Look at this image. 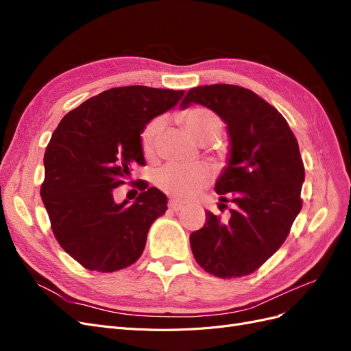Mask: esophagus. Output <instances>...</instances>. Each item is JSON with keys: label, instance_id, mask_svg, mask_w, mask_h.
<instances>
[{"label": "esophagus", "instance_id": "esophagus-1", "mask_svg": "<svg viewBox=\"0 0 351 351\" xmlns=\"http://www.w3.org/2000/svg\"><path fill=\"white\" fill-rule=\"evenodd\" d=\"M168 208L169 209H171V210H180V209H182L183 208V204H182V202H178V200H174V199H169L168 200Z\"/></svg>", "mask_w": 351, "mask_h": 351}]
</instances>
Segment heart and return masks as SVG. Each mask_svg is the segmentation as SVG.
I'll list each match as a JSON object with an SVG mask.
<instances>
[{
    "label": "heart",
    "instance_id": "heart-1",
    "mask_svg": "<svg viewBox=\"0 0 351 351\" xmlns=\"http://www.w3.org/2000/svg\"><path fill=\"white\" fill-rule=\"evenodd\" d=\"M186 129L200 143L210 142L218 137L222 130L219 117L208 108H193L183 117ZM164 120L161 117L152 120L142 133V146L146 154H151L156 139L162 130ZM210 180V168L197 162L192 165L168 164L156 174V184L165 193L178 199H189L204 189Z\"/></svg>",
    "mask_w": 351,
    "mask_h": 351
}]
</instances>
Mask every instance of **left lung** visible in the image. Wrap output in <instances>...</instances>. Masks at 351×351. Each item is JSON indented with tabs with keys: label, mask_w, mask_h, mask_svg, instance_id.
Wrapping results in <instances>:
<instances>
[{
	"label": "left lung",
	"mask_w": 351,
	"mask_h": 351,
	"mask_svg": "<svg viewBox=\"0 0 351 351\" xmlns=\"http://www.w3.org/2000/svg\"><path fill=\"white\" fill-rule=\"evenodd\" d=\"M192 104L204 105L227 124V165L215 192L219 202L230 199L234 208L227 222L206 210V224L190 234V246L206 272L243 277L281 247L302 209L299 143L284 117L249 89L205 84L190 89L180 108Z\"/></svg>",
	"instance_id": "1"
}]
</instances>
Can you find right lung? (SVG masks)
<instances>
[{"label": "right lung", "mask_w": 351, "mask_h": 351, "mask_svg": "<svg viewBox=\"0 0 351 351\" xmlns=\"http://www.w3.org/2000/svg\"><path fill=\"white\" fill-rule=\"evenodd\" d=\"M184 90L124 86L104 90L67 112L44 155L40 196L60 246L84 268L114 272L134 263L167 196L142 183L133 204L112 190L145 165L147 123L180 102Z\"/></svg>", "instance_id": "add662e5"}]
</instances>
